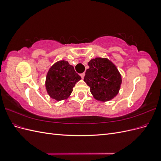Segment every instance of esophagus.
<instances>
[{"label":"esophagus","instance_id":"obj_1","mask_svg":"<svg viewBox=\"0 0 161 161\" xmlns=\"http://www.w3.org/2000/svg\"><path fill=\"white\" fill-rule=\"evenodd\" d=\"M85 75V72H83V73H82V74H80V76H81L82 79H84Z\"/></svg>","mask_w":161,"mask_h":161}]
</instances>
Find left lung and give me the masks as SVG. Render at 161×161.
Segmentation results:
<instances>
[{"instance_id":"1","label":"left lung","mask_w":161,"mask_h":161,"mask_svg":"<svg viewBox=\"0 0 161 161\" xmlns=\"http://www.w3.org/2000/svg\"><path fill=\"white\" fill-rule=\"evenodd\" d=\"M84 81L95 99L108 101L118 95L121 76L116 66L107 58H96L89 63Z\"/></svg>"}]
</instances>
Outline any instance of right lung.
<instances>
[{
    "label": "right lung",
    "instance_id": "obj_1",
    "mask_svg": "<svg viewBox=\"0 0 161 161\" xmlns=\"http://www.w3.org/2000/svg\"><path fill=\"white\" fill-rule=\"evenodd\" d=\"M81 77L75 72L74 67L64 60L53 64L48 71L46 87L48 95L57 101L68 98L72 88Z\"/></svg>",
    "mask_w": 161,
    "mask_h": 161
}]
</instances>
